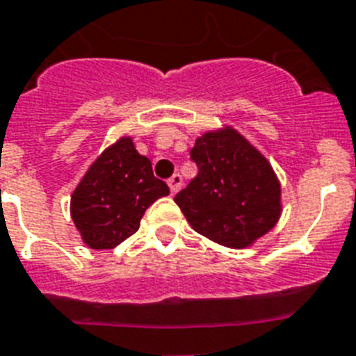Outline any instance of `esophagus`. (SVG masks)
<instances>
[{"mask_svg": "<svg viewBox=\"0 0 356 356\" xmlns=\"http://www.w3.org/2000/svg\"><path fill=\"white\" fill-rule=\"evenodd\" d=\"M167 184H169V187H170V193L175 195V193L180 191V187H181V176L178 175V172H176V175L170 176L169 181H167Z\"/></svg>", "mask_w": 356, "mask_h": 356, "instance_id": "1", "label": "esophagus"}]
</instances>
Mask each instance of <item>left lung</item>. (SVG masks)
I'll list each match as a JSON object with an SVG mask.
<instances>
[{
  "mask_svg": "<svg viewBox=\"0 0 356 356\" xmlns=\"http://www.w3.org/2000/svg\"><path fill=\"white\" fill-rule=\"evenodd\" d=\"M198 175L175 197L193 230L243 249L280 216V184L271 165L234 129L209 131L191 148Z\"/></svg>",
  "mask_w": 356,
  "mask_h": 356,
  "instance_id": "1",
  "label": "left lung"
}]
</instances>
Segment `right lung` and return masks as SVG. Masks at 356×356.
<instances>
[{
	"instance_id": "obj_1",
	"label": "right lung",
	"mask_w": 356,
	"mask_h": 356,
	"mask_svg": "<svg viewBox=\"0 0 356 356\" xmlns=\"http://www.w3.org/2000/svg\"><path fill=\"white\" fill-rule=\"evenodd\" d=\"M165 195L169 186L154 176L150 159L122 137L87 170L74 191L70 211L90 249H113L139 230L148 206Z\"/></svg>"
}]
</instances>
